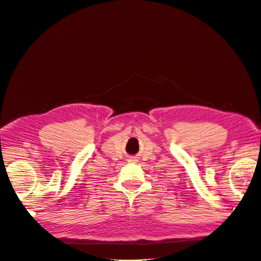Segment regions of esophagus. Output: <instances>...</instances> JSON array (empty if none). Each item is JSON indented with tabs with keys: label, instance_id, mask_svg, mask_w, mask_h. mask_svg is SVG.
Wrapping results in <instances>:
<instances>
[{
	"label": "esophagus",
	"instance_id": "1",
	"mask_svg": "<svg viewBox=\"0 0 261 261\" xmlns=\"http://www.w3.org/2000/svg\"><path fill=\"white\" fill-rule=\"evenodd\" d=\"M129 161H130V162H132V161H136V157H134V156H131V157L129 158Z\"/></svg>",
	"mask_w": 261,
	"mask_h": 261
}]
</instances>
